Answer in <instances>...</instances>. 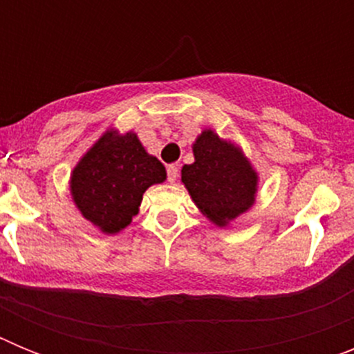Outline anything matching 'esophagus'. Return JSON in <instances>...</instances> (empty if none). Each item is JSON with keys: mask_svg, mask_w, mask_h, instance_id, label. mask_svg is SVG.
<instances>
[{"mask_svg": "<svg viewBox=\"0 0 354 354\" xmlns=\"http://www.w3.org/2000/svg\"><path fill=\"white\" fill-rule=\"evenodd\" d=\"M167 171H168V180H170V183H175L177 177H179V168H177V165H170V167L167 168Z\"/></svg>", "mask_w": 354, "mask_h": 354, "instance_id": "1", "label": "esophagus"}]
</instances>
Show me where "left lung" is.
<instances>
[{
    "label": "left lung",
    "mask_w": 354,
    "mask_h": 354,
    "mask_svg": "<svg viewBox=\"0 0 354 354\" xmlns=\"http://www.w3.org/2000/svg\"><path fill=\"white\" fill-rule=\"evenodd\" d=\"M195 161L184 165L180 180L198 211L225 228L248 212L257 200L259 171L232 140L205 127L192 145Z\"/></svg>",
    "instance_id": "1"
}]
</instances>
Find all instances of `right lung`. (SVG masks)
Listing matches in <instances>:
<instances>
[{
    "label": "right lung",
    "mask_w": 354,
    "mask_h": 354,
    "mask_svg": "<svg viewBox=\"0 0 354 354\" xmlns=\"http://www.w3.org/2000/svg\"><path fill=\"white\" fill-rule=\"evenodd\" d=\"M167 180V170L149 154L134 131L109 127L72 168L68 192L84 220L115 236L140 211L143 193Z\"/></svg>",
    "instance_id": "obj_1"
}]
</instances>
